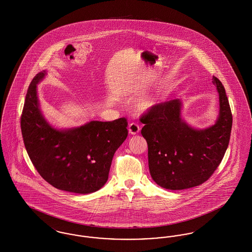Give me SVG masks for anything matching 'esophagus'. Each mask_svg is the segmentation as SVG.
Wrapping results in <instances>:
<instances>
[{"mask_svg":"<svg viewBox=\"0 0 252 252\" xmlns=\"http://www.w3.org/2000/svg\"><path fill=\"white\" fill-rule=\"evenodd\" d=\"M140 129H141V127H140V126L138 125V124H136V123H131V124H129V126H128V131L132 135H135V134H138L139 132H140Z\"/></svg>","mask_w":252,"mask_h":252,"instance_id":"1","label":"esophagus"}]
</instances>
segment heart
<instances>
[{
    "instance_id": "heart-1",
    "label": "heart",
    "mask_w": 252,
    "mask_h": 252,
    "mask_svg": "<svg viewBox=\"0 0 252 252\" xmlns=\"http://www.w3.org/2000/svg\"><path fill=\"white\" fill-rule=\"evenodd\" d=\"M155 99L154 98H146L144 99L140 104H139V108L142 110H147L149 108H152L155 105Z\"/></svg>"
}]
</instances>
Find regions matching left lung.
<instances>
[{"mask_svg":"<svg viewBox=\"0 0 252 252\" xmlns=\"http://www.w3.org/2000/svg\"><path fill=\"white\" fill-rule=\"evenodd\" d=\"M219 94L216 124L197 130L181 119V101L154 105L140 118L142 135L148 145V166L152 179L168 190H184L202 184L219 166L228 148L232 114L221 81L213 77Z\"/></svg>","mask_w":252,"mask_h":252,"instance_id":"8db88e82","label":"left lung"}]
</instances>
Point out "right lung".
Masks as SVG:
<instances>
[{"mask_svg":"<svg viewBox=\"0 0 252 252\" xmlns=\"http://www.w3.org/2000/svg\"><path fill=\"white\" fill-rule=\"evenodd\" d=\"M38 72L27 90L21 127L24 146L38 174L57 189L91 193L108 179L114 153L127 137V120L92 121L76 128L59 130L50 126L38 107Z\"/></svg>","mask_w":252,"mask_h":252,"instance_id":"add662e5","label":"right lung"}]
</instances>
